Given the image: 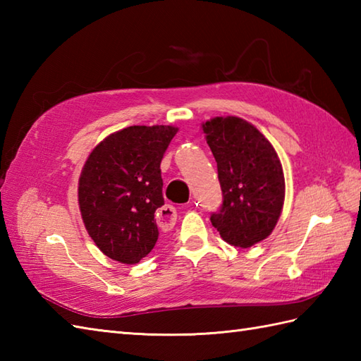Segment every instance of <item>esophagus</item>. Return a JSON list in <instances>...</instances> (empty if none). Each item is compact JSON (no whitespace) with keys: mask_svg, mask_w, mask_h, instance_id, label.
<instances>
[{"mask_svg":"<svg viewBox=\"0 0 361 361\" xmlns=\"http://www.w3.org/2000/svg\"><path fill=\"white\" fill-rule=\"evenodd\" d=\"M176 221V211L173 206L171 204H164L163 208H159L157 212V224L158 226L163 229V231H167L171 229Z\"/></svg>","mask_w":361,"mask_h":361,"instance_id":"34e87169","label":"esophagus"}]
</instances>
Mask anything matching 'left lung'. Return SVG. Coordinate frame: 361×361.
<instances>
[{
  "instance_id": "left-lung-1",
  "label": "left lung",
  "mask_w": 361,
  "mask_h": 361,
  "mask_svg": "<svg viewBox=\"0 0 361 361\" xmlns=\"http://www.w3.org/2000/svg\"><path fill=\"white\" fill-rule=\"evenodd\" d=\"M202 130L224 192V204L211 224L226 243L250 248L273 233L283 208L286 180L278 153L242 118H212Z\"/></svg>"
}]
</instances>
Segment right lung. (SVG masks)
<instances>
[{"label":"right lung","mask_w":361,"mask_h":361,"mask_svg":"<svg viewBox=\"0 0 361 361\" xmlns=\"http://www.w3.org/2000/svg\"><path fill=\"white\" fill-rule=\"evenodd\" d=\"M173 126H132L99 142L82 167L79 209L105 256L133 265L158 240L157 212L164 204L161 159Z\"/></svg>","instance_id":"right-lung-1"}]
</instances>
